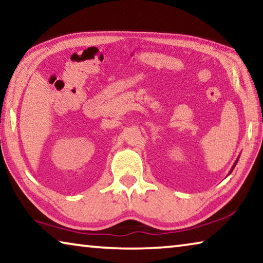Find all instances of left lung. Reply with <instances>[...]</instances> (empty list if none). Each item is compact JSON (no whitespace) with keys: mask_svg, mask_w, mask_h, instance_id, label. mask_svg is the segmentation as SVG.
I'll use <instances>...</instances> for the list:
<instances>
[{"mask_svg":"<svg viewBox=\"0 0 263 263\" xmlns=\"http://www.w3.org/2000/svg\"><path fill=\"white\" fill-rule=\"evenodd\" d=\"M238 160H239V159H237V160H235V162H234V164H233V166H232V168H231V171H230V173H229V174H231V173H232V171H233V169H234V167H235V164H237V162H238Z\"/></svg>","mask_w":263,"mask_h":263,"instance_id":"left-lung-1","label":"left lung"}]
</instances>
